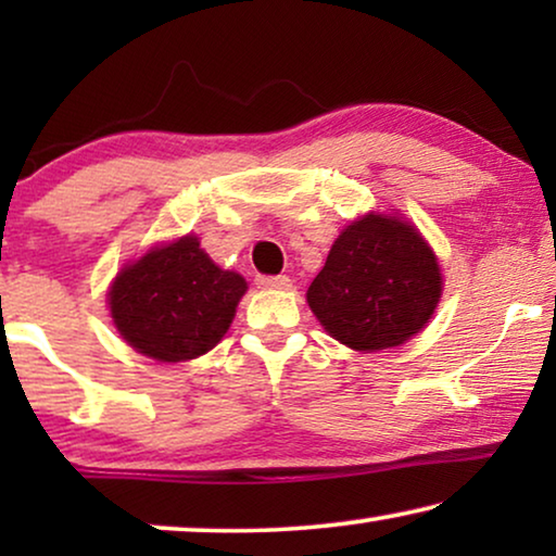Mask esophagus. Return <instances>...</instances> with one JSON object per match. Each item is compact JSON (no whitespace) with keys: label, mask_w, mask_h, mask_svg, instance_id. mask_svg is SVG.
<instances>
[{"label":"esophagus","mask_w":556,"mask_h":556,"mask_svg":"<svg viewBox=\"0 0 556 556\" xmlns=\"http://www.w3.org/2000/svg\"><path fill=\"white\" fill-rule=\"evenodd\" d=\"M257 288H265V291H291L293 280L288 276H257Z\"/></svg>","instance_id":"obj_1"}]
</instances>
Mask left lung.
Returning a JSON list of instances; mask_svg holds the SVG:
<instances>
[{
	"label": "left lung",
	"mask_w": 556,
	"mask_h": 556,
	"mask_svg": "<svg viewBox=\"0 0 556 556\" xmlns=\"http://www.w3.org/2000/svg\"><path fill=\"white\" fill-rule=\"evenodd\" d=\"M443 276L420 230L369 212L333 240L306 301L333 339L354 352L405 344L435 314Z\"/></svg>",
	"instance_id": "obj_1"
}]
</instances>
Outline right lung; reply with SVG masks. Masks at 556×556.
Wrapping results in <instances>:
<instances>
[{"mask_svg": "<svg viewBox=\"0 0 556 556\" xmlns=\"http://www.w3.org/2000/svg\"><path fill=\"white\" fill-rule=\"evenodd\" d=\"M245 291L240 273L219 268L200 238L185 235L121 268L109 306L136 352L156 362H187L217 346Z\"/></svg>", "mask_w": 556, "mask_h": 556, "instance_id": "right-lung-1", "label": "right lung"}]
</instances>
